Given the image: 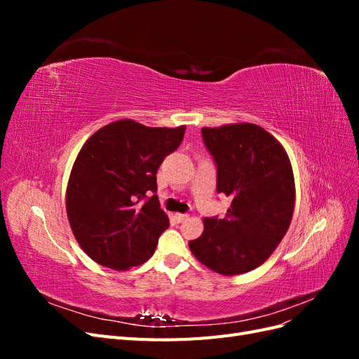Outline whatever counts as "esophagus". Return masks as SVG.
<instances>
[{
  "label": "esophagus",
  "mask_w": 359,
  "mask_h": 359,
  "mask_svg": "<svg viewBox=\"0 0 359 359\" xmlns=\"http://www.w3.org/2000/svg\"><path fill=\"white\" fill-rule=\"evenodd\" d=\"M187 219H189V215H187V214H181V212L175 214V220H177V223H182L184 220H187Z\"/></svg>",
  "instance_id": "obj_1"
}]
</instances>
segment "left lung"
Wrapping results in <instances>:
<instances>
[{
  "label": "left lung",
  "instance_id": "1",
  "mask_svg": "<svg viewBox=\"0 0 359 359\" xmlns=\"http://www.w3.org/2000/svg\"><path fill=\"white\" fill-rule=\"evenodd\" d=\"M202 139L217 166V193L232 203L223 219H205L203 233L189 245L215 273L243 274L262 265L289 229L295 203L290 161L256 124L203 127Z\"/></svg>",
  "mask_w": 359,
  "mask_h": 359
}]
</instances>
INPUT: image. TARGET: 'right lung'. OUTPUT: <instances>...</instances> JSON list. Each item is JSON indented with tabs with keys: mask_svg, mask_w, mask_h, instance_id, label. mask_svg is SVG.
Masks as SVG:
<instances>
[{
	"mask_svg": "<svg viewBox=\"0 0 359 359\" xmlns=\"http://www.w3.org/2000/svg\"><path fill=\"white\" fill-rule=\"evenodd\" d=\"M186 126L145 127L121 119L95 132L76 157L67 215L76 241L97 264L128 269L154 255L169 219L157 198V170L182 142Z\"/></svg>",
	"mask_w": 359,
	"mask_h": 359,
	"instance_id": "add662e5",
	"label": "right lung"
}]
</instances>
